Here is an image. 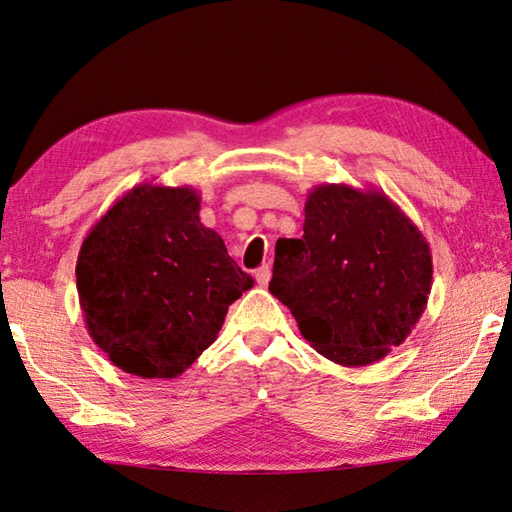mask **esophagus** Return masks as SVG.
<instances>
[{
    "instance_id": "34e87169",
    "label": "esophagus",
    "mask_w": 512,
    "mask_h": 512,
    "mask_svg": "<svg viewBox=\"0 0 512 512\" xmlns=\"http://www.w3.org/2000/svg\"><path fill=\"white\" fill-rule=\"evenodd\" d=\"M254 276H256V283L263 285V288H265V285L270 283V279H272V267H270V265H261V267H258V270H256Z\"/></svg>"
}]
</instances>
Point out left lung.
Instances as JSON below:
<instances>
[{
	"mask_svg": "<svg viewBox=\"0 0 512 512\" xmlns=\"http://www.w3.org/2000/svg\"><path fill=\"white\" fill-rule=\"evenodd\" d=\"M303 211V236L276 240L270 292L330 362H380L427 308L434 270L425 236L375 188L319 184Z\"/></svg>",
	"mask_w": 512,
	"mask_h": 512,
	"instance_id": "8db88e82",
	"label": "left lung"
}]
</instances>
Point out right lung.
Segmentation results:
<instances>
[{"mask_svg": "<svg viewBox=\"0 0 512 512\" xmlns=\"http://www.w3.org/2000/svg\"><path fill=\"white\" fill-rule=\"evenodd\" d=\"M76 285L89 335L110 362L170 380L215 342L254 279L200 222L193 188L139 184L87 233Z\"/></svg>", "mask_w": 512, "mask_h": 512, "instance_id": "right-lung-1", "label": "right lung"}]
</instances>
